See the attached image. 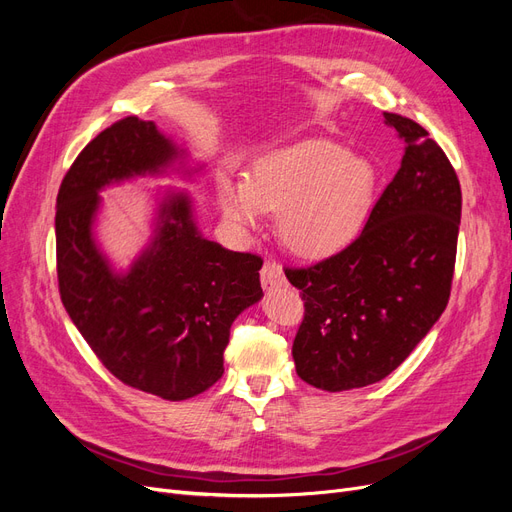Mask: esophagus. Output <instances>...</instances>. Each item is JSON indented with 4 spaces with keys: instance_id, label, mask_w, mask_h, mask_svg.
<instances>
[{
    "instance_id": "obj_1",
    "label": "esophagus",
    "mask_w": 512,
    "mask_h": 512,
    "mask_svg": "<svg viewBox=\"0 0 512 512\" xmlns=\"http://www.w3.org/2000/svg\"><path fill=\"white\" fill-rule=\"evenodd\" d=\"M260 282L267 290L277 288V286H284L286 284V277H284V269L277 265L275 260H267L265 265H262L260 271Z\"/></svg>"
}]
</instances>
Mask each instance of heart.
I'll return each instance as SVG.
<instances>
[{
  "instance_id": "b5f03b06",
  "label": "heart",
  "mask_w": 512,
  "mask_h": 512,
  "mask_svg": "<svg viewBox=\"0 0 512 512\" xmlns=\"http://www.w3.org/2000/svg\"><path fill=\"white\" fill-rule=\"evenodd\" d=\"M376 185L369 160L316 138L260 158L245 181L222 179L218 200L237 230L256 228L262 211L277 213V235L288 250L320 258L342 250L361 230Z\"/></svg>"
}]
</instances>
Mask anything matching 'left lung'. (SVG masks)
Masks as SVG:
<instances>
[{
    "label": "left lung",
    "mask_w": 512,
    "mask_h": 512,
    "mask_svg": "<svg viewBox=\"0 0 512 512\" xmlns=\"http://www.w3.org/2000/svg\"><path fill=\"white\" fill-rule=\"evenodd\" d=\"M384 123L406 149L361 235L312 267L286 269L305 301L292 344L297 374L331 393L389 376L451 297L461 222L455 168L416 121L384 113Z\"/></svg>",
    "instance_id": "left-lung-1"
}]
</instances>
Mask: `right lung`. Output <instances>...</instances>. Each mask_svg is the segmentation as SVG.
Masks as SVG:
<instances>
[{"label":"right lung","mask_w":512,"mask_h":512,"mask_svg":"<svg viewBox=\"0 0 512 512\" xmlns=\"http://www.w3.org/2000/svg\"><path fill=\"white\" fill-rule=\"evenodd\" d=\"M190 153L153 121L126 117L74 160L57 194V280L74 327L115 378L168 401L207 391L224 374L230 324L262 297L254 254L209 241L188 192L166 190L153 232L126 271L96 237L100 192L136 177H192Z\"/></svg>","instance_id":"right-lung-1"}]
</instances>
